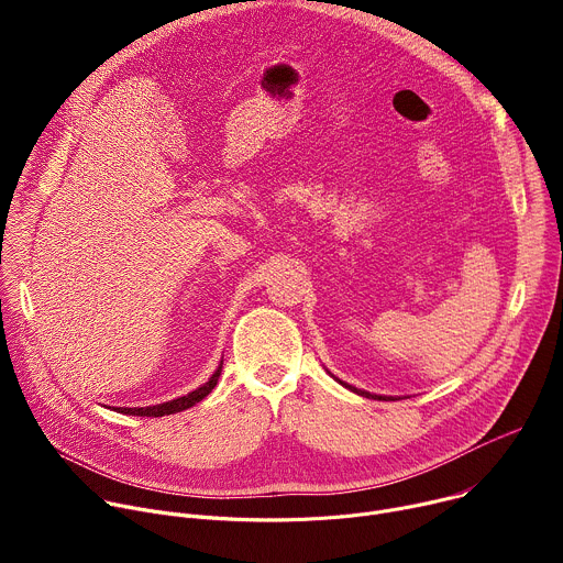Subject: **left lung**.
Listing matches in <instances>:
<instances>
[{
  "label": "left lung",
  "mask_w": 563,
  "mask_h": 563,
  "mask_svg": "<svg viewBox=\"0 0 563 563\" xmlns=\"http://www.w3.org/2000/svg\"><path fill=\"white\" fill-rule=\"evenodd\" d=\"M343 383V380H341ZM345 387H350L352 391H356V394H361V396H367V398H378V400H394V398H389V396H376V394H369V391H363V389H356V387H352V385H347V383H343Z\"/></svg>",
  "instance_id": "left-lung-1"
}]
</instances>
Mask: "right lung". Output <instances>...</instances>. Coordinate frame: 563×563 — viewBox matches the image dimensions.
Instances as JSON below:
<instances>
[{
	"mask_svg": "<svg viewBox=\"0 0 563 563\" xmlns=\"http://www.w3.org/2000/svg\"><path fill=\"white\" fill-rule=\"evenodd\" d=\"M220 372H222V361L218 365V369L213 372V376L198 389L189 391L187 396H180V398H174L169 400V404H159V406H151V408H118V412L122 415H129V417H165V415H176V412H183L196 404H200V400L216 387L218 378H220Z\"/></svg>",
	"mask_w": 563,
	"mask_h": 563,
	"instance_id": "add662e5",
	"label": "right lung"
}]
</instances>
